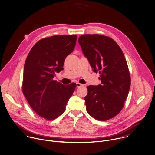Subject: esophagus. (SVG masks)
<instances>
[{
  "instance_id": "1",
  "label": "esophagus",
  "mask_w": 155,
  "mask_h": 155,
  "mask_svg": "<svg viewBox=\"0 0 155 155\" xmlns=\"http://www.w3.org/2000/svg\"><path fill=\"white\" fill-rule=\"evenodd\" d=\"M81 86H83V84H80V83H77V87H81Z\"/></svg>"
}]
</instances>
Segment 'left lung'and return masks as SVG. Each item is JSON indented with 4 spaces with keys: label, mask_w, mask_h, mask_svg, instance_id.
Instances as JSON below:
<instances>
[{
    "label": "left lung",
    "mask_w": 155,
    "mask_h": 155,
    "mask_svg": "<svg viewBox=\"0 0 155 155\" xmlns=\"http://www.w3.org/2000/svg\"><path fill=\"white\" fill-rule=\"evenodd\" d=\"M78 43L93 71L101 74V84L87 87L86 110L97 120L111 119L122 110L131 85L124 53L113 39L102 35H82Z\"/></svg>",
    "instance_id": "left-lung-1"
}]
</instances>
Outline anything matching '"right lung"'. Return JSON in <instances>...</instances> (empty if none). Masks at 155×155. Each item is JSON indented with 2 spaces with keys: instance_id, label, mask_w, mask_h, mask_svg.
Wrapping results in <instances>:
<instances>
[{
  "instance_id": "add662e5",
  "label": "right lung",
  "mask_w": 155,
  "mask_h": 155,
  "mask_svg": "<svg viewBox=\"0 0 155 155\" xmlns=\"http://www.w3.org/2000/svg\"><path fill=\"white\" fill-rule=\"evenodd\" d=\"M77 35H54L38 41L26 59L22 91L31 108L39 116L53 120L62 115L76 87L53 80L64 69L66 57L73 52Z\"/></svg>"
}]
</instances>
